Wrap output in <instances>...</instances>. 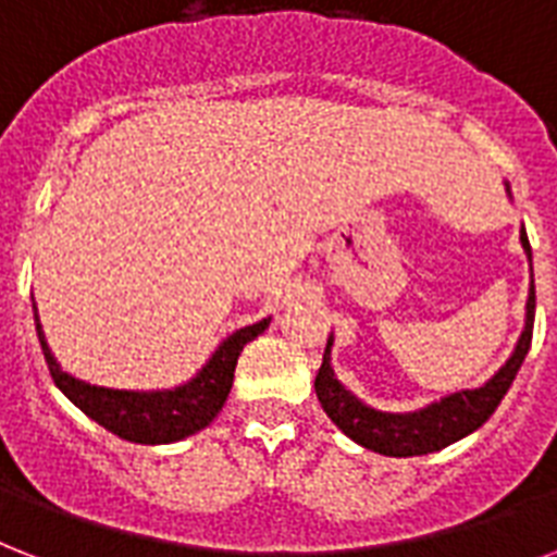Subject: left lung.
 I'll list each match as a JSON object with an SVG mask.
<instances>
[{
    "mask_svg": "<svg viewBox=\"0 0 557 557\" xmlns=\"http://www.w3.org/2000/svg\"><path fill=\"white\" fill-rule=\"evenodd\" d=\"M505 193L515 201L511 195V184L505 181ZM520 245H523L525 260H529V271H532V245L525 236V227H520ZM532 326H534V274L529 283V297H525V318L523 333L517 338L515 350L505 359V364L482 382L479 388H461V392L444 394L441 400H432L426 406L411 411H388L376 409L371 403H364L362 397H356L345 382L335 376L333 368V345L335 338L330 333L326 338L324 362L315 376V394L321 409L326 411V418L333 420L338 430L345 432L347 438L356 441L359 447L380 453V456L392 458H409V456H426V453H438V449L456 444V441L467 438L470 432H476L496 406L503 403V397L511 388L520 364H523L529 347H532Z\"/></svg>",
    "mask_w": 557,
    "mask_h": 557,
    "instance_id": "left-lung-1",
    "label": "left lung"
}]
</instances>
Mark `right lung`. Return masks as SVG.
Segmentation results:
<instances>
[{
	"label": "right lung",
	"instance_id": "obj_1",
	"mask_svg": "<svg viewBox=\"0 0 557 557\" xmlns=\"http://www.w3.org/2000/svg\"><path fill=\"white\" fill-rule=\"evenodd\" d=\"M32 309L37 338H40L42 356H46L54 385L99 426L119 438L131 441V444H148V447L175 444V441L189 438L203 426H210L227 403L239 354L271 324L269 315L222 338L210 359L181 385H172V388H108V385H92V382L78 380L70 371H63L46 342L34 304Z\"/></svg>",
	"mask_w": 557,
	"mask_h": 557
}]
</instances>
